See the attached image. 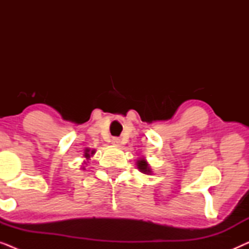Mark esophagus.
Masks as SVG:
<instances>
[{"label": "esophagus", "instance_id": "obj_1", "mask_svg": "<svg viewBox=\"0 0 249 249\" xmlns=\"http://www.w3.org/2000/svg\"><path fill=\"white\" fill-rule=\"evenodd\" d=\"M112 144L113 145H117V146H119L121 144V141H120V138H118V137H114V138H112Z\"/></svg>", "mask_w": 249, "mask_h": 249}]
</instances>
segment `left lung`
Wrapping results in <instances>:
<instances>
[{"label": "left lung", "instance_id": "1", "mask_svg": "<svg viewBox=\"0 0 249 249\" xmlns=\"http://www.w3.org/2000/svg\"><path fill=\"white\" fill-rule=\"evenodd\" d=\"M138 168H139V170H141V171H142L144 173L151 172V170H149L148 166H147V163H146L145 161H139L138 162Z\"/></svg>", "mask_w": 249, "mask_h": 249}]
</instances>
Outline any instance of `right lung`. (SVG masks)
<instances>
[{"mask_svg": "<svg viewBox=\"0 0 249 249\" xmlns=\"http://www.w3.org/2000/svg\"><path fill=\"white\" fill-rule=\"evenodd\" d=\"M94 153V151H91V153H89V149H86V153H85V156H86V158L88 159L90 156V154H93Z\"/></svg>", "mask_w": 249, "mask_h": 249, "instance_id": "add662e5", "label": "right lung"}]
</instances>
